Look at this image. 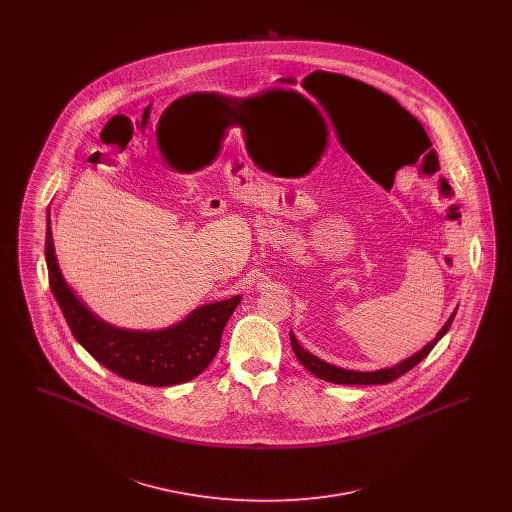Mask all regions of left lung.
<instances>
[{"label": "left lung", "mask_w": 512, "mask_h": 512, "mask_svg": "<svg viewBox=\"0 0 512 512\" xmlns=\"http://www.w3.org/2000/svg\"><path fill=\"white\" fill-rule=\"evenodd\" d=\"M368 88V86H366ZM372 90V88H370ZM457 313V311H455ZM455 313L451 315V318L445 322V326L439 330L438 336L434 340L430 341L424 349H420L416 355H413L411 359L399 363V365L391 366V368H382V370H376V372H357V370H345L340 366L328 365L324 361H320L315 355H311L309 351H305L299 341L295 340L292 332H290V341H292L293 353L295 357L299 359V363L305 366L309 372H313L315 376H318L320 380H326V382H332V384H343V386H372V384H390L393 380H397L399 376H403L405 372H409L411 368L418 365L424 357H428V353L436 347L447 330L451 328V322L455 318Z\"/></svg>", "instance_id": "8db88e82"}]
</instances>
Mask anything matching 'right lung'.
<instances>
[{
  "label": "right lung",
  "mask_w": 512,
  "mask_h": 512,
  "mask_svg": "<svg viewBox=\"0 0 512 512\" xmlns=\"http://www.w3.org/2000/svg\"><path fill=\"white\" fill-rule=\"evenodd\" d=\"M49 288L76 341L105 368L144 386H176L201 374L215 359L222 330L240 303V295L195 309L180 324L159 332H130L94 317L65 284L46 230Z\"/></svg>",
  "instance_id": "right-lung-1"
}]
</instances>
